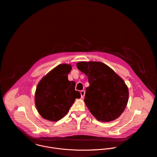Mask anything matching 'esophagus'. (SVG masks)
I'll list each match as a JSON object with an SVG mask.
<instances>
[{
    "mask_svg": "<svg viewBox=\"0 0 157 157\" xmlns=\"http://www.w3.org/2000/svg\"><path fill=\"white\" fill-rule=\"evenodd\" d=\"M81 93V98H83L84 97V95H85V91L84 90H81L80 92Z\"/></svg>",
    "mask_w": 157,
    "mask_h": 157,
    "instance_id": "obj_1",
    "label": "esophagus"
}]
</instances>
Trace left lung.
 <instances>
[{
  "label": "left lung",
  "mask_w": 157,
  "mask_h": 157,
  "mask_svg": "<svg viewBox=\"0 0 157 157\" xmlns=\"http://www.w3.org/2000/svg\"><path fill=\"white\" fill-rule=\"evenodd\" d=\"M77 68L88 77L90 86L84 101L91 114L101 122L117 119L128 101V89L124 81L100 62H79Z\"/></svg>",
  "instance_id": "8db88e82"
}]
</instances>
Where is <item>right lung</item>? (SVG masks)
Masks as SVG:
<instances>
[{
  "mask_svg": "<svg viewBox=\"0 0 157 157\" xmlns=\"http://www.w3.org/2000/svg\"><path fill=\"white\" fill-rule=\"evenodd\" d=\"M70 64H60L49 71L38 82L35 94L36 109L46 120L56 122L69 111L79 92L75 90V82L68 79L71 70Z\"/></svg>",
  "mask_w": 157,
  "mask_h": 157,
  "instance_id": "1",
  "label": "right lung"
}]
</instances>
